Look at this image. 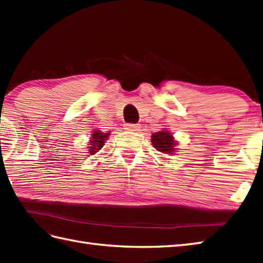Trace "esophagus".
Segmentation results:
<instances>
[{"label": "esophagus", "mask_w": 263, "mask_h": 263, "mask_svg": "<svg viewBox=\"0 0 263 263\" xmlns=\"http://www.w3.org/2000/svg\"><path fill=\"white\" fill-rule=\"evenodd\" d=\"M124 129L126 131H132V132H137L140 130V126L138 124H132V123H129V124H125V127Z\"/></svg>", "instance_id": "obj_1"}]
</instances>
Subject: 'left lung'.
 Instances as JSON below:
<instances>
[{
  "instance_id": "obj_1",
  "label": "left lung",
  "mask_w": 263,
  "mask_h": 263,
  "mask_svg": "<svg viewBox=\"0 0 263 263\" xmlns=\"http://www.w3.org/2000/svg\"><path fill=\"white\" fill-rule=\"evenodd\" d=\"M151 142L158 151L167 155H175L177 151L176 146L178 144V142L175 140L173 133L167 129H163L159 132L152 134Z\"/></svg>"
}]
</instances>
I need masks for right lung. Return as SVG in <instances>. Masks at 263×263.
<instances>
[{
    "label": "right lung",
    "mask_w": 263,
    "mask_h": 263,
    "mask_svg": "<svg viewBox=\"0 0 263 263\" xmlns=\"http://www.w3.org/2000/svg\"><path fill=\"white\" fill-rule=\"evenodd\" d=\"M109 134H111V131H108L106 133L102 132L99 129H95L91 131L89 141H88V156H94L99 152L104 144H105V141L108 139Z\"/></svg>",
    "instance_id": "add662e5"
}]
</instances>
